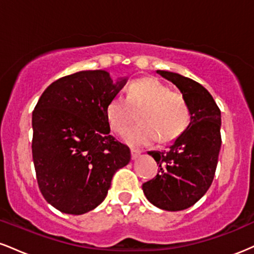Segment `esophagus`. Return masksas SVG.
<instances>
[{"instance_id":"1","label":"esophagus","mask_w":254,"mask_h":254,"mask_svg":"<svg viewBox=\"0 0 254 254\" xmlns=\"http://www.w3.org/2000/svg\"><path fill=\"white\" fill-rule=\"evenodd\" d=\"M139 155H141V151L136 149H131V157H132V160H136Z\"/></svg>"}]
</instances>
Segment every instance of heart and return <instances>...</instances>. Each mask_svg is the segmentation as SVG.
Returning <instances> with one entry per match:
<instances>
[{
    "label": "heart",
    "mask_w": 254,
    "mask_h": 254,
    "mask_svg": "<svg viewBox=\"0 0 254 254\" xmlns=\"http://www.w3.org/2000/svg\"><path fill=\"white\" fill-rule=\"evenodd\" d=\"M139 123L127 133L131 145L143 147L159 138L160 143H170L188 129L191 111L186 99L172 92L166 84L154 77L133 80L127 87V97L115 95L106 105L105 113L110 127L123 135L138 111Z\"/></svg>",
    "instance_id": "b5f03b06"
}]
</instances>
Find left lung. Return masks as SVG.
<instances>
[{
    "mask_svg": "<svg viewBox=\"0 0 254 254\" xmlns=\"http://www.w3.org/2000/svg\"><path fill=\"white\" fill-rule=\"evenodd\" d=\"M174 83L191 111L188 129L162 151H148L159 165L157 174L142 185L151 204L179 211L197 203L210 188L221 149V111L202 84L177 72L157 70Z\"/></svg>",
    "mask_w": 254,
    "mask_h": 254,
    "instance_id": "1",
    "label": "left lung"
}]
</instances>
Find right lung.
Instances as JSON below:
<instances>
[{"instance_id":"obj_1","label":"right lung","mask_w":254,"mask_h":254,"mask_svg":"<svg viewBox=\"0 0 254 254\" xmlns=\"http://www.w3.org/2000/svg\"><path fill=\"white\" fill-rule=\"evenodd\" d=\"M105 70L78 71L48 87L32 113V156L39 190L64 214L82 215L106 197L129 147L110 135L105 109L123 88Z\"/></svg>"}]
</instances>
